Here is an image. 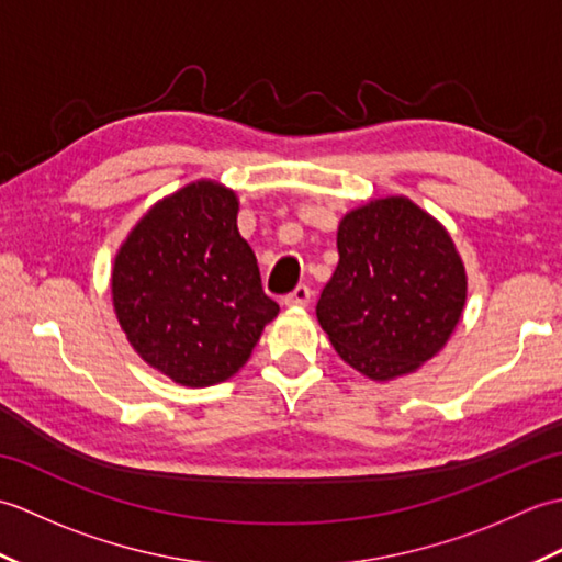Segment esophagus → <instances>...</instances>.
Instances as JSON below:
<instances>
[{
	"label": "esophagus",
	"instance_id": "1",
	"mask_svg": "<svg viewBox=\"0 0 562 562\" xmlns=\"http://www.w3.org/2000/svg\"><path fill=\"white\" fill-rule=\"evenodd\" d=\"M308 302H312V290H308V284H300V288H294L284 296V304L288 306H306Z\"/></svg>",
	"mask_w": 562,
	"mask_h": 562
}]
</instances>
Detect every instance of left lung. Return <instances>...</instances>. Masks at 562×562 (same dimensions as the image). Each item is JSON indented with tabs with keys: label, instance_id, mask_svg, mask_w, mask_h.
Wrapping results in <instances>:
<instances>
[{
	"label": "left lung",
	"instance_id": "obj_1",
	"mask_svg": "<svg viewBox=\"0 0 562 562\" xmlns=\"http://www.w3.org/2000/svg\"><path fill=\"white\" fill-rule=\"evenodd\" d=\"M338 254L316 316L345 362L386 381L445 348L465 304L445 226L405 198L372 200L342 217Z\"/></svg>",
	"mask_w": 562,
	"mask_h": 562
}]
</instances>
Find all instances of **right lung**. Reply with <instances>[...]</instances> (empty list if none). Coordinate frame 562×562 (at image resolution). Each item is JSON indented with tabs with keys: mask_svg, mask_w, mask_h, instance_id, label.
<instances>
[{
	"mask_svg": "<svg viewBox=\"0 0 562 562\" xmlns=\"http://www.w3.org/2000/svg\"><path fill=\"white\" fill-rule=\"evenodd\" d=\"M238 200L212 181L154 205L113 266V306L142 360L183 386H212L246 364L280 306L262 292L236 226Z\"/></svg>",
	"mask_w": 562,
	"mask_h": 562,
	"instance_id": "obj_1",
	"label": "right lung"
}]
</instances>
